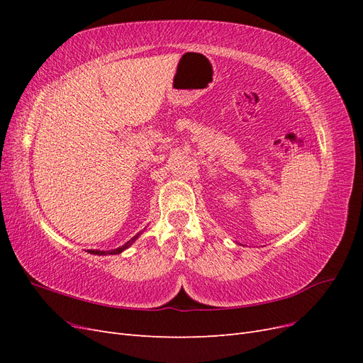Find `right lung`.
Wrapping results in <instances>:
<instances>
[{"label": "right lung", "instance_id": "right-lung-1", "mask_svg": "<svg viewBox=\"0 0 363 363\" xmlns=\"http://www.w3.org/2000/svg\"><path fill=\"white\" fill-rule=\"evenodd\" d=\"M139 235L140 233H138L136 236H133L131 238L130 240H127V242L123 245V247H118V248H115V250H108V251H100V250H94V251H91V252H94V255H98V256H106V255H121V252H123L124 250H127L131 244L135 242V240L139 238Z\"/></svg>", "mask_w": 363, "mask_h": 363}]
</instances>
